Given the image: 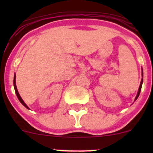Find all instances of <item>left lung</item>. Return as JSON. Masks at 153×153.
<instances>
[{
  "instance_id": "obj_1",
  "label": "left lung",
  "mask_w": 153,
  "mask_h": 153,
  "mask_svg": "<svg viewBox=\"0 0 153 153\" xmlns=\"http://www.w3.org/2000/svg\"><path fill=\"white\" fill-rule=\"evenodd\" d=\"M143 79H142V80H141V82H140V87H139V90H138L137 95L136 98H135V100H137V98H138L139 95H140V91H141V88H142V84H143Z\"/></svg>"
}]
</instances>
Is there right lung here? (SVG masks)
Here are the masks:
<instances>
[{
	"label": "right lung",
	"instance_id": "obj_1",
	"mask_svg": "<svg viewBox=\"0 0 153 153\" xmlns=\"http://www.w3.org/2000/svg\"><path fill=\"white\" fill-rule=\"evenodd\" d=\"M13 85H14V89H15V92H16V96H17V97H18V99H19V101H20V102L22 103L23 105H24V106L26 107V108H29V107H28L27 106H26V104L24 102V101H23L22 100V98H21V96H20V95H19V92H18V90H17V88H16V75H14V79H13Z\"/></svg>",
	"mask_w": 153,
	"mask_h": 153
}]
</instances>
